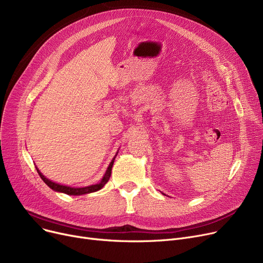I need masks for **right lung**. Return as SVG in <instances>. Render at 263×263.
Returning <instances> with one entry per match:
<instances>
[{
  "label": "right lung",
  "mask_w": 263,
  "mask_h": 263,
  "mask_svg": "<svg viewBox=\"0 0 263 263\" xmlns=\"http://www.w3.org/2000/svg\"><path fill=\"white\" fill-rule=\"evenodd\" d=\"M116 156H117V155H116ZM114 160H115V157H114V159L112 160V162L109 163L108 167H107V170H106V172H105L103 178L101 179V181H100L99 183L92 184V185H89V186H85V187H71V186L62 185V184H59V183H57V182H53V181L49 180L48 178H46L43 174H41L37 167H36V170H37V173H38V175L40 176V178L44 180V182H45L49 187H51L53 191L65 193V194H67V195H74V196H77V195L88 194V193H92V192H97V191L101 190V189L105 185V183L108 181V179H109V177H110V174H112V167H113V164H114Z\"/></svg>",
  "instance_id": "add662e5"
}]
</instances>
